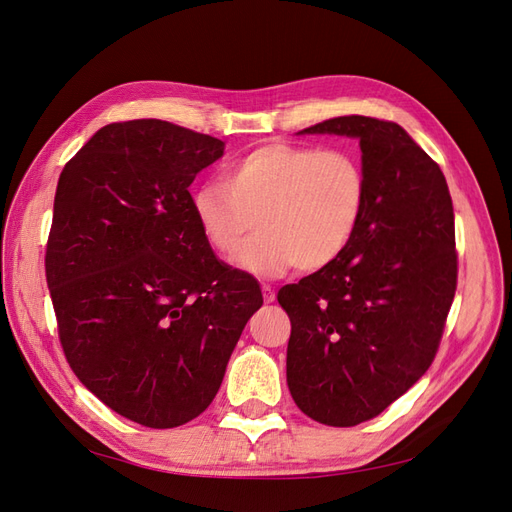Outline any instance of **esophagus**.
I'll return each mask as SVG.
<instances>
[{
	"instance_id": "obj_1",
	"label": "esophagus",
	"mask_w": 512,
	"mask_h": 512,
	"mask_svg": "<svg viewBox=\"0 0 512 512\" xmlns=\"http://www.w3.org/2000/svg\"><path fill=\"white\" fill-rule=\"evenodd\" d=\"M262 297H265V303L275 301V290L269 284H262Z\"/></svg>"
}]
</instances>
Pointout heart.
Masks as SVG:
<instances>
[{
  "instance_id": "obj_1",
  "label": "heart",
  "mask_w": 512,
  "mask_h": 512,
  "mask_svg": "<svg viewBox=\"0 0 512 512\" xmlns=\"http://www.w3.org/2000/svg\"><path fill=\"white\" fill-rule=\"evenodd\" d=\"M365 200V173L352 153L275 141L232 160L222 183L194 188L190 207L218 254L235 252L256 220L260 232L232 262L256 277H277L294 265L320 271L342 256Z\"/></svg>"
}]
</instances>
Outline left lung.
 <instances>
[{"mask_svg":"<svg viewBox=\"0 0 512 512\" xmlns=\"http://www.w3.org/2000/svg\"><path fill=\"white\" fill-rule=\"evenodd\" d=\"M297 134L356 138L359 230L335 262L277 292L290 318L294 404L331 427L378 416L429 369L457 286L455 218L440 166L393 121L350 115Z\"/></svg>","mask_w":512,"mask_h":512,"instance_id":"left-lung-1","label":"left lung"}]
</instances>
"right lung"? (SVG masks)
<instances>
[{"instance_id":"obj_1","label":"right lung","mask_w":512,"mask_h":512,"mask_svg":"<svg viewBox=\"0 0 512 512\" xmlns=\"http://www.w3.org/2000/svg\"><path fill=\"white\" fill-rule=\"evenodd\" d=\"M222 156L220 138L134 119L100 128L59 175L44 265L61 346L76 378L138 425L205 412L262 305L192 215L188 188Z\"/></svg>"}]
</instances>
